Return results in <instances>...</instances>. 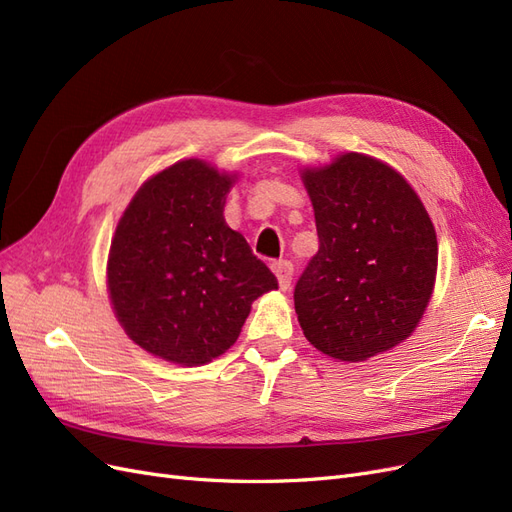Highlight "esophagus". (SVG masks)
Listing matches in <instances>:
<instances>
[{
	"mask_svg": "<svg viewBox=\"0 0 512 512\" xmlns=\"http://www.w3.org/2000/svg\"><path fill=\"white\" fill-rule=\"evenodd\" d=\"M273 271L277 275V282H280V288L288 290L290 284H292V273H294L292 262L290 260H277L273 265Z\"/></svg>",
	"mask_w": 512,
	"mask_h": 512,
	"instance_id": "esophagus-1",
	"label": "esophagus"
}]
</instances>
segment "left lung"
I'll return each instance as SVG.
<instances>
[{"instance_id":"8db88e82","label":"left lung","mask_w":512,"mask_h":512,"mask_svg":"<svg viewBox=\"0 0 512 512\" xmlns=\"http://www.w3.org/2000/svg\"><path fill=\"white\" fill-rule=\"evenodd\" d=\"M320 247L294 309L307 342L359 363L412 335L429 305L438 239L421 198L397 170L363 153L301 173Z\"/></svg>"}]
</instances>
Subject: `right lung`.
Instances as JSON below:
<instances>
[{"label":"right lung","mask_w":512,"mask_h":512,"mask_svg":"<svg viewBox=\"0 0 512 512\" xmlns=\"http://www.w3.org/2000/svg\"><path fill=\"white\" fill-rule=\"evenodd\" d=\"M235 175L181 160L147 179L108 254V294L134 344L177 365H205L237 342L275 275L224 220Z\"/></svg>","instance_id":"1"}]
</instances>
